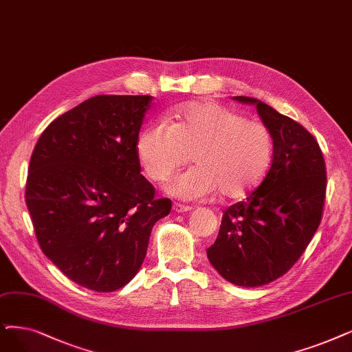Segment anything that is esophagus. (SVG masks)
<instances>
[{
	"instance_id": "obj_1",
	"label": "esophagus",
	"mask_w": 352,
	"mask_h": 352,
	"mask_svg": "<svg viewBox=\"0 0 352 352\" xmlns=\"http://www.w3.org/2000/svg\"><path fill=\"white\" fill-rule=\"evenodd\" d=\"M192 208L188 206V205H182V204H175L173 205V210L177 214H184V212H189Z\"/></svg>"
}]
</instances>
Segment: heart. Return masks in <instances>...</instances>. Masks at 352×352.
<instances>
[{"label": "heart", "instance_id": "b5f03b06", "mask_svg": "<svg viewBox=\"0 0 352 352\" xmlns=\"http://www.w3.org/2000/svg\"><path fill=\"white\" fill-rule=\"evenodd\" d=\"M135 150L146 175L156 182L166 180L190 156L195 166L167 182L168 195L201 201L219 192L222 198L236 199L263 180L274 144L264 124L217 102L196 101L177 107L168 125L146 127Z\"/></svg>", "mask_w": 352, "mask_h": 352}]
</instances>
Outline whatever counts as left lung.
<instances>
[{"mask_svg": "<svg viewBox=\"0 0 352 352\" xmlns=\"http://www.w3.org/2000/svg\"><path fill=\"white\" fill-rule=\"evenodd\" d=\"M273 137V160L245 201L225 210L215 243L206 250L227 282L257 287L287 273L315 235L327 190L325 160L315 137L292 118L250 96Z\"/></svg>", "mask_w": 352, "mask_h": 352, "instance_id": "8db88e82", "label": "left lung"}]
</instances>
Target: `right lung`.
<instances>
[{
  "mask_svg": "<svg viewBox=\"0 0 352 352\" xmlns=\"http://www.w3.org/2000/svg\"><path fill=\"white\" fill-rule=\"evenodd\" d=\"M150 95H98L52 121L33 150L25 204L41 251L76 285L114 292L138 273L172 209L140 173Z\"/></svg>",
  "mask_w": 352,
  "mask_h": 352,
  "instance_id": "1",
  "label": "right lung"
}]
</instances>
